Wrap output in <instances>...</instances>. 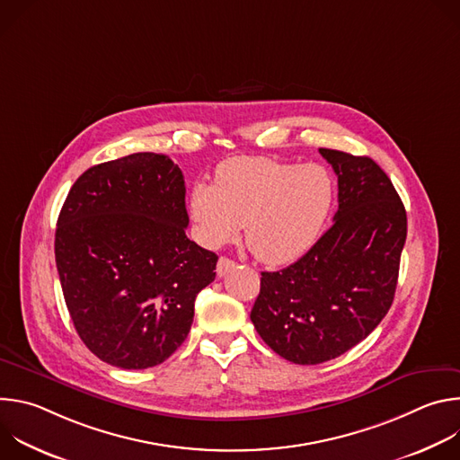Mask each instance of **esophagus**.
<instances>
[{"instance_id": "esophagus-1", "label": "esophagus", "mask_w": 460, "mask_h": 460, "mask_svg": "<svg viewBox=\"0 0 460 460\" xmlns=\"http://www.w3.org/2000/svg\"><path fill=\"white\" fill-rule=\"evenodd\" d=\"M236 268V261H233L231 258H226V256H222L220 260H218V264H217V275L218 277H226L229 271H233Z\"/></svg>"}]
</instances>
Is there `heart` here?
<instances>
[{"label": "heart", "instance_id": "heart-1", "mask_svg": "<svg viewBox=\"0 0 460 460\" xmlns=\"http://www.w3.org/2000/svg\"><path fill=\"white\" fill-rule=\"evenodd\" d=\"M335 202L332 172L318 164L236 156L218 165L215 185L199 181L189 213L204 245L245 240L260 261L289 266L320 238Z\"/></svg>", "mask_w": 460, "mask_h": 460}]
</instances>
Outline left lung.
I'll return each mask as SVG.
<instances>
[{
    "mask_svg": "<svg viewBox=\"0 0 460 460\" xmlns=\"http://www.w3.org/2000/svg\"><path fill=\"white\" fill-rule=\"evenodd\" d=\"M320 155L339 176L333 226L289 268L261 273L251 309L261 341L302 366L341 357L382 322L408 233L399 192L369 156Z\"/></svg>",
    "mask_w": 460,
    "mask_h": 460,
    "instance_id": "8db88e82",
    "label": "left lung"
}]
</instances>
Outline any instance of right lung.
Here are the masks:
<instances>
[{"mask_svg": "<svg viewBox=\"0 0 460 460\" xmlns=\"http://www.w3.org/2000/svg\"><path fill=\"white\" fill-rule=\"evenodd\" d=\"M185 181L165 155L87 169L56 227V268L73 323L103 362L146 369L187 339L218 256L187 238Z\"/></svg>", "mask_w": 460, "mask_h": 460, "instance_id": "obj_1", "label": "right lung"}]
</instances>
